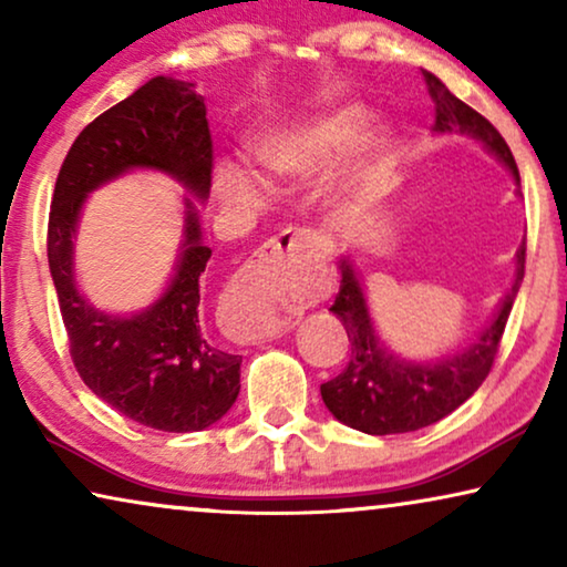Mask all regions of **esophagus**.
Listing matches in <instances>:
<instances>
[{"label": "esophagus", "instance_id": "34e87169", "mask_svg": "<svg viewBox=\"0 0 567 567\" xmlns=\"http://www.w3.org/2000/svg\"><path fill=\"white\" fill-rule=\"evenodd\" d=\"M315 235L309 229H284L281 235L270 239V243L266 245L268 252H281L286 250V247H293L297 243H312ZM243 297H231L227 301V324L231 328V332L239 340H247V343H260V340H268V338H276L281 336V332L286 330V322L281 315L276 312H262V309H258L252 305V301H239Z\"/></svg>", "mask_w": 567, "mask_h": 567}]
</instances>
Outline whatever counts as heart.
I'll return each instance as SVG.
<instances>
[{
    "label": "heart",
    "mask_w": 567,
    "mask_h": 567,
    "mask_svg": "<svg viewBox=\"0 0 567 567\" xmlns=\"http://www.w3.org/2000/svg\"><path fill=\"white\" fill-rule=\"evenodd\" d=\"M369 126L371 115L361 105H338L260 138L255 154L270 181H309L343 159L367 136ZM219 193L231 206L252 208L262 204L266 188L245 169L224 167L219 173Z\"/></svg>",
    "instance_id": "1"
}]
</instances>
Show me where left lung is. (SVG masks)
<instances>
[{
  "label": "left lung",
  "mask_w": 567,
  "mask_h": 567,
  "mask_svg": "<svg viewBox=\"0 0 567 567\" xmlns=\"http://www.w3.org/2000/svg\"><path fill=\"white\" fill-rule=\"evenodd\" d=\"M425 87L436 105L439 134H462L483 142L487 152H493L518 183V167L508 144L503 142L498 128L475 107L462 103L460 97L446 90V84L423 72ZM526 243L516 252V278L511 291L503 297L498 312L480 338L464 351L441 359L436 363L402 361L379 343L374 324H371L367 299L359 276L348 260H340V291L330 312L343 322L351 340V361L336 379L320 386L324 405L340 423L371 436L386 433H408L425 429L454 413L462 402H467L477 386L491 374L498 346L506 330L511 307L524 281Z\"/></svg>",
  "instance_id": "1"
}]
</instances>
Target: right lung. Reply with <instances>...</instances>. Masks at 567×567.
<instances>
[{"instance_id":"right-lung-1","label":"right lung","mask_w":567,"mask_h":567,"mask_svg":"<svg viewBox=\"0 0 567 567\" xmlns=\"http://www.w3.org/2000/svg\"><path fill=\"white\" fill-rule=\"evenodd\" d=\"M134 167L162 169L204 200L214 144L204 97L190 82L154 76L97 115L59 169L49 214V266L69 353L82 382L131 421L157 431H204L235 405L243 355L221 351L198 322L200 278L212 247L185 198L181 262L165 293L134 317L105 315L76 291L74 231L87 193Z\"/></svg>"}]
</instances>
